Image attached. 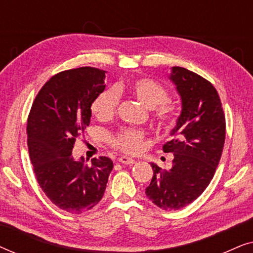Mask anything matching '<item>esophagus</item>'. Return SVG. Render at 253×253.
<instances>
[{"label":"esophagus","mask_w":253,"mask_h":253,"mask_svg":"<svg viewBox=\"0 0 253 253\" xmlns=\"http://www.w3.org/2000/svg\"><path fill=\"white\" fill-rule=\"evenodd\" d=\"M119 162L123 165H133L136 161H134L132 158H129V157H126V155H123V157H121L119 159Z\"/></svg>","instance_id":"34e87169"}]
</instances>
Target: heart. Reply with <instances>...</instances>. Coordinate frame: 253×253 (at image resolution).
<instances>
[{
	"instance_id": "b5f03b06",
	"label": "heart",
	"mask_w": 253,
	"mask_h": 253,
	"mask_svg": "<svg viewBox=\"0 0 253 253\" xmlns=\"http://www.w3.org/2000/svg\"><path fill=\"white\" fill-rule=\"evenodd\" d=\"M129 92L147 109L154 110V117L164 126H171L176 120V108L169 103L168 92L159 83L140 78L126 85L120 83L115 88L100 93L92 103V113L99 120H109L115 114L119 103V93ZM144 133L137 130H124L114 139V145L126 153H137L143 147Z\"/></svg>"
}]
</instances>
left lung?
Listing matches in <instances>:
<instances>
[{"mask_svg": "<svg viewBox=\"0 0 253 253\" xmlns=\"http://www.w3.org/2000/svg\"><path fill=\"white\" fill-rule=\"evenodd\" d=\"M181 98V114L164 145L174 154L172 167L162 170L152 162L153 177L146 196L165 211L182 209L202 195L219 165L226 138V119L216 89L202 76L172 67L169 75Z\"/></svg>", "mask_w": 253, "mask_h": 253, "instance_id": "obj_1", "label": "left lung"}]
</instances>
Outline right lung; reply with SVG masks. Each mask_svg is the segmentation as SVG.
Wrapping results in <instances>:
<instances>
[{"label": "right lung", "instance_id": "obj_1", "mask_svg": "<svg viewBox=\"0 0 253 253\" xmlns=\"http://www.w3.org/2000/svg\"><path fill=\"white\" fill-rule=\"evenodd\" d=\"M106 71L78 68L55 75L42 86L27 120V145L38 183L61 210L82 214L105 193L113 169L109 158L92 165L72 157L76 138L91 121V106L105 91Z\"/></svg>", "mask_w": 253, "mask_h": 253}]
</instances>
